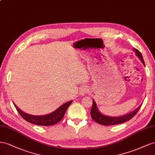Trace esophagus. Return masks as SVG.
Returning <instances> with one entry per match:
<instances>
[{
	"label": "esophagus",
	"instance_id": "esophagus-1",
	"mask_svg": "<svg viewBox=\"0 0 155 155\" xmlns=\"http://www.w3.org/2000/svg\"><path fill=\"white\" fill-rule=\"evenodd\" d=\"M87 92V88H86V87H83L81 90V94L82 95L86 94Z\"/></svg>",
	"mask_w": 155,
	"mask_h": 155
}]
</instances>
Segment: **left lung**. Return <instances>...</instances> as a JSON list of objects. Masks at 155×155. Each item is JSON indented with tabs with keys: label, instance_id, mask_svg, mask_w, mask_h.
Masks as SVG:
<instances>
[{
	"label": "left lung",
	"instance_id": "obj_1",
	"mask_svg": "<svg viewBox=\"0 0 155 155\" xmlns=\"http://www.w3.org/2000/svg\"><path fill=\"white\" fill-rule=\"evenodd\" d=\"M134 51L136 52V54L137 55V56H138L139 59L142 61L143 64L145 65L143 56L141 55V52L138 49H136V48H134ZM141 107V104L140 106V107L137 108L134 111L132 112L127 115H125V116H120V117H110V116H104V115L100 113L98 111V110H97L95 102L94 101H93V105L91 109L90 114H91V118L94 119L95 122L99 123L100 125H106V126L114 125L120 124V123H125L127 121L130 120V119H131L132 117H133L136 114V113L138 112V110H140Z\"/></svg>",
	"mask_w": 155,
	"mask_h": 155
}]
</instances>
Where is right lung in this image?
Returning a JSON list of instances; mask_svg holds the SVG:
<instances>
[{"label": "right lung", "instance_id": "obj_1", "mask_svg": "<svg viewBox=\"0 0 155 155\" xmlns=\"http://www.w3.org/2000/svg\"><path fill=\"white\" fill-rule=\"evenodd\" d=\"M71 103L72 101H69V102L61 105L54 112L45 115V116H32V115L28 114L22 111L15 104L14 106L17 112L21 115V116L25 119L26 121L37 125L51 126L55 125L56 123H58L63 119L66 110Z\"/></svg>", "mask_w": 155, "mask_h": 155}]
</instances>
